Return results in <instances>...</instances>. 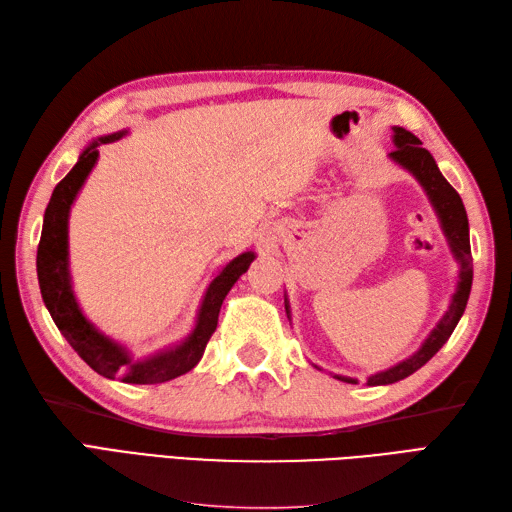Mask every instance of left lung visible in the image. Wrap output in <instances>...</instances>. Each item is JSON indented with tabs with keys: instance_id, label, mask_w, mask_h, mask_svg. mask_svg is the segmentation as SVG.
<instances>
[{
	"instance_id": "left-lung-1",
	"label": "left lung",
	"mask_w": 512,
	"mask_h": 512,
	"mask_svg": "<svg viewBox=\"0 0 512 512\" xmlns=\"http://www.w3.org/2000/svg\"><path fill=\"white\" fill-rule=\"evenodd\" d=\"M392 141H395V150H392L388 157L401 165L403 170H408L414 178H417L419 185L425 189L427 198H430L432 207L436 211L438 220H441V229L447 237L451 255L458 261L460 272H458V285L456 292L451 296L449 310L445 316L438 320V325L432 329V334L421 344V349L410 355L408 360H403L395 366L386 368L382 373H375L368 377V386H386L395 384L399 379H406L414 371H419L423 364L430 362L438 349L449 340L454 334L460 316L465 314V307L469 301L471 292V281H473V266H471V244H469V220L465 205H462V198L454 187L447 183V178L438 170L434 157L425 148H421V139L414 137L410 130L395 126L392 128ZM285 312L288 310V299H285ZM336 379H342L347 384H358L353 377H342L336 375Z\"/></svg>"
}]
</instances>
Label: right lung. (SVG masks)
I'll list each match as a JSON object with an SVG mask.
<instances>
[{"mask_svg": "<svg viewBox=\"0 0 512 512\" xmlns=\"http://www.w3.org/2000/svg\"><path fill=\"white\" fill-rule=\"evenodd\" d=\"M126 133L128 130H120V133L93 139L91 144L82 150L78 163L71 168V172L54 187L50 205H47L43 216V231L37 251V275L43 303L56 323L58 331H61L65 340L95 373L109 379H122L126 384H161L185 375L200 362L211 334L218 327V314L224 296L229 294L233 283L244 275L248 266H251L255 253L246 251L242 255H237L218 272V277L209 283L205 296H202L192 334L174 344V347L161 349L148 355V358H135V355L126 347H122L120 342L104 336L102 331L82 314L74 288H71L67 229L71 205H74V200L82 185H85L93 165L98 163V148L102 144H111V141L122 139Z\"/></svg>", "mask_w": 512, "mask_h": 512, "instance_id": "right-lung-1", "label": "right lung"}]
</instances>
